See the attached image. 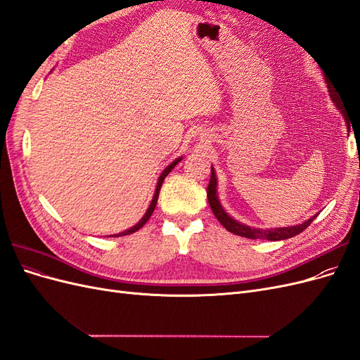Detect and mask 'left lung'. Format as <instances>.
Listing matches in <instances>:
<instances>
[{
  "label": "left lung",
  "instance_id": "obj_1",
  "mask_svg": "<svg viewBox=\"0 0 360 360\" xmlns=\"http://www.w3.org/2000/svg\"><path fill=\"white\" fill-rule=\"evenodd\" d=\"M326 82H328V79H326ZM328 89H329V94L332 97V101L335 102L336 108L341 111V114L345 118L347 127L350 129L348 117H347L344 106L340 101L341 96L338 94L336 90H333V86H330V82H328ZM348 132H350V130H348ZM216 186H217V179H216V172L212 167V177H210L209 186H207V198H209V204L212 207V212L216 216V219L219 221L228 231L240 236V237L252 238V240H285V238L294 237V236L300 234L302 231H304V228H308V225H311V222L315 219V217H317V214H315L314 217H311V219H308V221H304L303 224L292 225V226H282V228H266V230H259V228L248 226L245 224H240V222H237L236 219H233V217L222 209L219 198H217Z\"/></svg>",
  "mask_w": 360,
  "mask_h": 360
}]
</instances>
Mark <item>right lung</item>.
<instances>
[{
  "instance_id": "right-lung-1",
  "label": "right lung",
  "mask_w": 360,
  "mask_h": 360,
  "mask_svg": "<svg viewBox=\"0 0 360 360\" xmlns=\"http://www.w3.org/2000/svg\"><path fill=\"white\" fill-rule=\"evenodd\" d=\"M181 160V158H179V159H176L174 160L172 163H169V165L163 169V172L160 174V177H159V180H158V186H156V191H155V195H153V200H151V202H150V207L147 209V212H146V214L141 217V221L136 224V225H134L132 228H129V230H126V231H122V233H118V234H114L112 237H120V236H129V234H132V233H135V231H138L139 228H143L144 226V224L150 219V216L153 214V212H155V209H156V204H158V198H159V191H160V188H162V183H163V180H165V177L168 176V174L171 172V169L177 165V163ZM111 237V236H110Z\"/></svg>"
}]
</instances>
